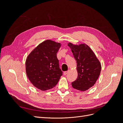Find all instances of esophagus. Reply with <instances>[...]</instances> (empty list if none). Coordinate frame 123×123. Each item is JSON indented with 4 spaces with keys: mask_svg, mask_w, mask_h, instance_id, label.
<instances>
[{
    "mask_svg": "<svg viewBox=\"0 0 123 123\" xmlns=\"http://www.w3.org/2000/svg\"><path fill=\"white\" fill-rule=\"evenodd\" d=\"M68 72H69V71H65L64 72V74L65 75H67V74L68 73Z\"/></svg>",
    "mask_w": 123,
    "mask_h": 123,
    "instance_id": "34e87169",
    "label": "esophagus"
}]
</instances>
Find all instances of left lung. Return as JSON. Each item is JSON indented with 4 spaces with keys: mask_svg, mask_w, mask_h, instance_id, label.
Segmentation results:
<instances>
[{
    "mask_svg": "<svg viewBox=\"0 0 123 123\" xmlns=\"http://www.w3.org/2000/svg\"><path fill=\"white\" fill-rule=\"evenodd\" d=\"M77 62L78 76L72 83V86L76 90L85 91L93 86L100 75L101 64L91 48L85 43L74 44L69 43Z\"/></svg>",
    "mask_w": 123,
    "mask_h": 123,
    "instance_id": "8db88e82",
    "label": "left lung"
}]
</instances>
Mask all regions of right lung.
Instances as JSON below:
<instances>
[{
	"mask_svg": "<svg viewBox=\"0 0 123 123\" xmlns=\"http://www.w3.org/2000/svg\"><path fill=\"white\" fill-rule=\"evenodd\" d=\"M61 46L60 43L46 40L33 50L26 59L28 79L34 87L41 90L53 88L62 75L56 56Z\"/></svg>",
	"mask_w": 123,
	"mask_h": 123,
	"instance_id": "obj_1",
	"label": "right lung"
}]
</instances>
